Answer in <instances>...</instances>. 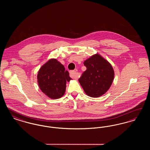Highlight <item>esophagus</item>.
I'll list each match as a JSON object with an SVG mask.
<instances>
[{
  "label": "esophagus",
  "mask_w": 150,
  "mask_h": 150,
  "mask_svg": "<svg viewBox=\"0 0 150 150\" xmlns=\"http://www.w3.org/2000/svg\"><path fill=\"white\" fill-rule=\"evenodd\" d=\"M70 75L72 78L77 79L78 78V74L77 73V70H72L70 71Z\"/></svg>",
  "instance_id": "1"
}]
</instances>
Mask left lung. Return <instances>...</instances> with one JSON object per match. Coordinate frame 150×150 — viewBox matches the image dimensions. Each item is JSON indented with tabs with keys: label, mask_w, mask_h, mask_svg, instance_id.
I'll list each match as a JSON object with an SVG mask.
<instances>
[{
	"label": "left lung",
	"mask_w": 150,
	"mask_h": 150,
	"mask_svg": "<svg viewBox=\"0 0 150 150\" xmlns=\"http://www.w3.org/2000/svg\"><path fill=\"white\" fill-rule=\"evenodd\" d=\"M86 70L79 81L85 93L97 98L106 93L111 86L114 78L113 68L107 61L96 54L84 62Z\"/></svg>",
	"instance_id": "obj_1"
}]
</instances>
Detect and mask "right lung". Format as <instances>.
Wrapping results in <instances>:
<instances>
[{"mask_svg":"<svg viewBox=\"0 0 150 150\" xmlns=\"http://www.w3.org/2000/svg\"><path fill=\"white\" fill-rule=\"evenodd\" d=\"M37 79L41 91L52 99L62 97L65 93L66 81L71 79L64 65L56 59H51L42 66Z\"/></svg>","mask_w":150,"mask_h":150,"instance_id":"add662e5","label":"right lung"}]
</instances>
